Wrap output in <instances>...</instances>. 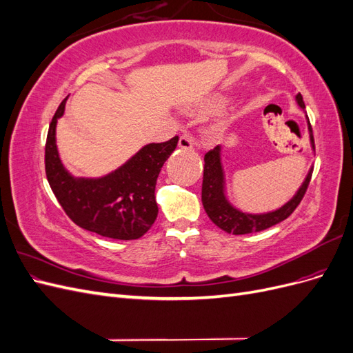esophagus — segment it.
<instances>
[{
  "instance_id": "esophagus-1",
  "label": "esophagus",
  "mask_w": 353,
  "mask_h": 353,
  "mask_svg": "<svg viewBox=\"0 0 353 353\" xmlns=\"http://www.w3.org/2000/svg\"><path fill=\"white\" fill-rule=\"evenodd\" d=\"M179 147L183 148V150H193L194 148V141H193V138H191L188 134H184V135H181L179 137Z\"/></svg>"
}]
</instances>
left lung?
Instances as JSON below:
<instances>
[{
  "label": "left lung",
  "instance_id": "8db88e82",
  "mask_svg": "<svg viewBox=\"0 0 353 353\" xmlns=\"http://www.w3.org/2000/svg\"><path fill=\"white\" fill-rule=\"evenodd\" d=\"M297 104L305 109V103L302 94L296 95ZM309 132H311V143L315 150L314 143V134L312 126L309 122ZM312 170H309V174L305 179L302 187L299 188L296 196L285 203L283 208L275 212L263 213V215H249V213H243L232 208L227 201L225 196H223V174L221 166V147L216 145L205 154V172H203V184H201V203L205 208L208 216L210 221L215 223L216 227L223 230L228 234H236V236H243V234L258 232L270 228L272 225L287 219L294 212V209L301 205V201L306 193L307 185L311 183Z\"/></svg>",
  "mask_w": 353,
  "mask_h": 353
}]
</instances>
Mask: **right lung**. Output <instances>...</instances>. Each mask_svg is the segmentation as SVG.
<instances>
[{"mask_svg":"<svg viewBox=\"0 0 353 353\" xmlns=\"http://www.w3.org/2000/svg\"><path fill=\"white\" fill-rule=\"evenodd\" d=\"M65 104L66 99L52 116L46 143V174L52 193L78 227L116 240L140 239L156 221V181L178 137L143 147L108 176L77 179L63 168L56 145V123Z\"/></svg>","mask_w":353,"mask_h":353,"instance_id":"1","label":"right lung"}]
</instances>
